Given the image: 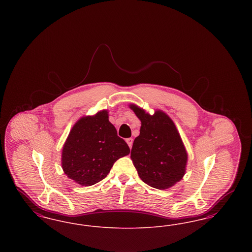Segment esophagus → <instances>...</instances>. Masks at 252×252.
<instances>
[{"label": "esophagus", "instance_id": "34e87169", "mask_svg": "<svg viewBox=\"0 0 252 252\" xmlns=\"http://www.w3.org/2000/svg\"><path fill=\"white\" fill-rule=\"evenodd\" d=\"M126 142L127 143V144H128V146L131 148L132 147V144H133V139L132 138H127L126 140Z\"/></svg>", "mask_w": 252, "mask_h": 252}]
</instances>
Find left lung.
<instances>
[{"mask_svg": "<svg viewBox=\"0 0 252 252\" xmlns=\"http://www.w3.org/2000/svg\"><path fill=\"white\" fill-rule=\"evenodd\" d=\"M130 108L142 122L130 154L139 177L156 189L172 187L183 178L188 158L175 124L160 110L151 116L135 105Z\"/></svg>", "mask_w": 252, "mask_h": 252, "instance_id": "left-lung-1", "label": "left lung"}]
</instances>
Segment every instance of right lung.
Here are the masks:
<instances>
[{
  "mask_svg": "<svg viewBox=\"0 0 252 252\" xmlns=\"http://www.w3.org/2000/svg\"><path fill=\"white\" fill-rule=\"evenodd\" d=\"M127 144L108 121V111L78 121L62 150L64 173L82 186H92L108 176L114 162L128 155Z\"/></svg>",
  "mask_w": 252,
  "mask_h": 252,
  "instance_id": "1",
  "label": "right lung"
}]
</instances>
